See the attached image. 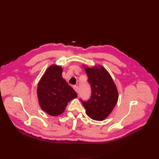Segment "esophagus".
<instances>
[{
	"mask_svg": "<svg viewBox=\"0 0 159 159\" xmlns=\"http://www.w3.org/2000/svg\"><path fill=\"white\" fill-rule=\"evenodd\" d=\"M73 89H75V91H76L77 93L78 92V86H73Z\"/></svg>",
	"mask_w": 159,
	"mask_h": 159,
	"instance_id": "34e87169",
	"label": "esophagus"
}]
</instances>
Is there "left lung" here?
I'll list each match as a JSON object with an SVG mask.
<instances>
[{"label": "left lung", "mask_w": 159, "mask_h": 159, "mask_svg": "<svg viewBox=\"0 0 159 159\" xmlns=\"http://www.w3.org/2000/svg\"><path fill=\"white\" fill-rule=\"evenodd\" d=\"M85 70L91 94L87 101L80 100L88 116L96 120H102L111 113L117 102L118 91L110 75L104 67L85 68Z\"/></svg>", "instance_id": "left-lung-1"}]
</instances>
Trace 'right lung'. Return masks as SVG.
Listing matches in <instances>:
<instances>
[{
	"instance_id": "obj_1",
	"label": "right lung",
	"mask_w": 159,
	"mask_h": 159,
	"mask_svg": "<svg viewBox=\"0 0 159 159\" xmlns=\"http://www.w3.org/2000/svg\"><path fill=\"white\" fill-rule=\"evenodd\" d=\"M61 66H52L41 78L37 87L39 104L44 111L52 116L62 114L77 93L62 77Z\"/></svg>"
}]
</instances>
